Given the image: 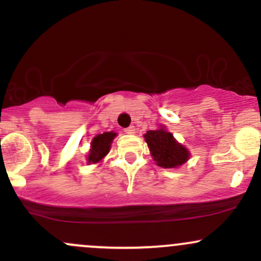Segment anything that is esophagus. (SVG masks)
<instances>
[{
	"mask_svg": "<svg viewBox=\"0 0 261 261\" xmlns=\"http://www.w3.org/2000/svg\"><path fill=\"white\" fill-rule=\"evenodd\" d=\"M135 131H136V128H135V126H128L127 128H125L124 133L125 134H128V135H134Z\"/></svg>",
	"mask_w": 261,
	"mask_h": 261,
	"instance_id": "34e87169",
	"label": "esophagus"
}]
</instances>
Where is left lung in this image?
Masks as SVG:
<instances>
[{
  "label": "left lung",
  "instance_id": "1",
  "mask_svg": "<svg viewBox=\"0 0 261 261\" xmlns=\"http://www.w3.org/2000/svg\"><path fill=\"white\" fill-rule=\"evenodd\" d=\"M152 158L162 168H178L190 158L189 149L174 139L172 133L164 125L155 130H149L143 135Z\"/></svg>",
  "mask_w": 261,
  "mask_h": 261
}]
</instances>
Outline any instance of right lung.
<instances>
[{
    "label": "right lung",
    "instance_id": "add662e5",
    "mask_svg": "<svg viewBox=\"0 0 261 261\" xmlns=\"http://www.w3.org/2000/svg\"><path fill=\"white\" fill-rule=\"evenodd\" d=\"M116 135L118 134L114 133V131H107V133L99 134L95 137H93L91 142V148H89L88 155H87V163H100L104 160V157L109 153L113 140L115 139Z\"/></svg>",
    "mask_w": 261,
    "mask_h": 261
}]
</instances>
